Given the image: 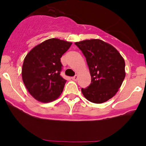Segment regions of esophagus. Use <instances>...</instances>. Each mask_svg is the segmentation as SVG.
<instances>
[{"instance_id": "34e87169", "label": "esophagus", "mask_w": 146, "mask_h": 146, "mask_svg": "<svg viewBox=\"0 0 146 146\" xmlns=\"http://www.w3.org/2000/svg\"><path fill=\"white\" fill-rule=\"evenodd\" d=\"M78 76L77 75H75V76L72 77V80H74V81H77V80H78Z\"/></svg>"}]
</instances>
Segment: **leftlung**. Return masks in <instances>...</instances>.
Listing matches in <instances>:
<instances>
[{
    "label": "left lung",
    "mask_w": 146,
    "mask_h": 146,
    "mask_svg": "<svg viewBox=\"0 0 146 146\" xmlns=\"http://www.w3.org/2000/svg\"><path fill=\"white\" fill-rule=\"evenodd\" d=\"M86 60L91 83L82 93L88 101L102 104L117 93L125 76V61L118 51L98 39L75 42Z\"/></svg>",
    "instance_id": "obj_1"
}]
</instances>
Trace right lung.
Segmentation results:
<instances>
[{"label":"right lung","instance_id":"1","mask_svg":"<svg viewBox=\"0 0 146 146\" xmlns=\"http://www.w3.org/2000/svg\"><path fill=\"white\" fill-rule=\"evenodd\" d=\"M72 43L51 38L37 45L24 60L22 77L27 89L38 101L55 100L62 93L66 80L60 75V58Z\"/></svg>","mask_w":146,"mask_h":146}]
</instances>
